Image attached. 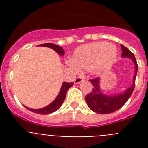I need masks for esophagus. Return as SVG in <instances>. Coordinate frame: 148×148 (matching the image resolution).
Returning <instances> with one entry per match:
<instances>
[{"label": "esophagus", "instance_id": "esophagus-1", "mask_svg": "<svg viewBox=\"0 0 148 148\" xmlns=\"http://www.w3.org/2000/svg\"><path fill=\"white\" fill-rule=\"evenodd\" d=\"M84 76L77 77V78L75 79V81H74V83H75V84L80 83V82H82V81L84 80Z\"/></svg>", "mask_w": 148, "mask_h": 148}]
</instances>
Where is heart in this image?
<instances>
[{
    "label": "heart",
    "instance_id": "1",
    "mask_svg": "<svg viewBox=\"0 0 148 148\" xmlns=\"http://www.w3.org/2000/svg\"><path fill=\"white\" fill-rule=\"evenodd\" d=\"M117 56V49L108 42L92 43L78 47L73 55V60H68L66 64L74 71L78 69L90 70L101 73L108 70Z\"/></svg>",
    "mask_w": 148,
    "mask_h": 148
}]
</instances>
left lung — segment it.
Returning a JSON list of instances; mask_svg holds the SVG:
<instances>
[{
  "instance_id": "8db88e82",
  "label": "left lung",
  "mask_w": 148,
  "mask_h": 148,
  "mask_svg": "<svg viewBox=\"0 0 148 148\" xmlns=\"http://www.w3.org/2000/svg\"><path fill=\"white\" fill-rule=\"evenodd\" d=\"M121 48L122 50L121 56L124 58H129L133 61L135 64V74L133 75V84L131 87L126 90L124 92L113 95H107L102 93V91L100 90L99 87V78H96L94 79H90V82L93 85L92 90L85 97V101L90 110H92L95 113L99 114H108L113 113L118 110L122 107L127 101L130 99L135 87V81L138 71V64L136 60L133 53L125 46L121 44Z\"/></svg>"
}]
</instances>
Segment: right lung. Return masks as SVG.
Segmentation results:
<instances>
[{"instance_id":"right-lung-1","label":"right lung","mask_w":148,"mask_h":148,"mask_svg":"<svg viewBox=\"0 0 148 148\" xmlns=\"http://www.w3.org/2000/svg\"><path fill=\"white\" fill-rule=\"evenodd\" d=\"M39 46H42V47H47L51 48V49H54L56 53H58L61 56H64V51L63 49V48L60 46L56 45L54 44H51V43H47V44H40ZM73 83H67V82H63V84L61 86V90H60L59 93H58V96L56 97V99L53 101V102L51 103L50 104L47 105L45 108H40V109H32V108H29L27 106H24L27 109H28L29 110L32 111L35 113H38V114H41V115H47V114H50L52 113H54L56 110H58L61 106L62 105L64 101L65 98H66V92L67 90H69L70 87H71L73 86Z\"/></svg>"}]
</instances>
